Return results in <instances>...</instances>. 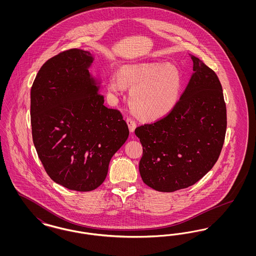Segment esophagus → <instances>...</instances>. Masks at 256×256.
<instances>
[{"mask_svg": "<svg viewBox=\"0 0 256 256\" xmlns=\"http://www.w3.org/2000/svg\"><path fill=\"white\" fill-rule=\"evenodd\" d=\"M126 122H128V128H130V132L132 134V132H134V130H135V128H136V122L134 121L132 118H130V117H128V118H126Z\"/></svg>", "mask_w": 256, "mask_h": 256, "instance_id": "esophagus-1", "label": "esophagus"}]
</instances>
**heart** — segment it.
<instances>
[{"instance_id":"1","label":"heart","mask_w":256,"mask_h":256,"mask_svg":"<svg viewBox=\"0 0 256 256\" xmlns=\"http://www.w3.org/2000/svg\"><path fill=\"white\" fill-rule=\"evenodd\" d=\"M124 86L134 88L130 104L134 113L146 120H156L167 115L174 106L180 88V74L172 64L124 65L120 76H110L108 89L113 94H119Z\"/></svg>"}]
</instances>
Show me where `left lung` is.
Returning a JSON list of instances; mask_svg holds the SVG:
<instances>
[{"mask_svg":"<svg viewBox=\"0 0 256 256\" xmlns=\"http://www.w3.org/2000/svg\"><path fill=\"white\" fill-rule=\"evenodd\" d=\"M193 71L172 110L156 122L135 128L143 146L139 172L159 192L187 188L219 158L226 130V108L216 73L191 56Z\"/></svg>","mask_w":256,"mask_h":256,"instance_id":"8db88e82","label":"left lung"}]
</instances>
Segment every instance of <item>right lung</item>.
<instances>
[{
    "label": "right lung",
    "instance_id": "add662e5",
    "mask_svg": "<svg viewBox=\"0 0 256 256\" xmlns=\"http://www.w3.org/2000/svg\"><path fill=\"white\" fill-rule=\"evenodd\" d=\"M92 54L64 50L46 61L30 90V122L38 158L50 178L70 190L88 192L104 182L110 159L130 130L104 96L88 68Z\"/></svg>",
    "mask_w": 256,
    "mask_h": 256
}]
</instances>
